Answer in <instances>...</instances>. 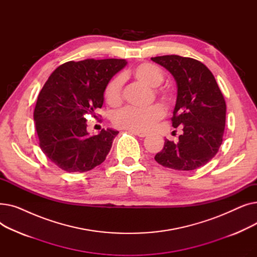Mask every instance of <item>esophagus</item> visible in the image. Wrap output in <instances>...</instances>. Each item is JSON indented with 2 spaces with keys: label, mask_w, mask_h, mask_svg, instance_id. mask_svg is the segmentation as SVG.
<instances>
[{
  "label": "esophagus",
  "mask_w": 257,
  "mask_h": 257,
  "mask_svg": "<svg viewBox=\"0 0 257 257\" xmlns=\"http://www.w3.org/2000/svg\"><path fill=\"white\" fill-rule=\"evenodd\" d=\"M133 134H136V136L140 137V138H146L148 134L146 132H142V131H131Z\"/></svg>",
  "instance_id": "1"
}]
</instances>
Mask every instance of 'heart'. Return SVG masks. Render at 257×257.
<instances>
[{
  "label": "heart",
  "instance_id": "b5f03b06",
  "mask_svg": "<svg viewBox=\"0 0 257 257\" xmlns=\"http://www.w3.org/2000/svg\"><path fill=\"white\" fill-rule=\"evenodd\" d=\"M133 77L150 87H157L164 81V74L158 66L149 62L138 64L132 70ZM121 87L123 78L113 77L107 83L104 90V98L107 104L117 106L121 102ZM165 115L164 108L159 105H152L147 108L127 106L115 111L112 115L113 124L121 129L131 131H149L157 121Z\"/></svg>",
  "mask_w": 257,
  "mask_h": 257
}]
</instances>
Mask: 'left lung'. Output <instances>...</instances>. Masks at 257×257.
Segmentation results:
<instances>
[{
	"instance_id": "1",
	"label": "left lung",
	"mask_w": 257,
	"mask_h": 257,
	"mask_svg": "<svg viewBox=\"0 0 257 257\" xmlns=\"http://www.w3.org/2000/svg\"><path fill=\"white\" fill-rule=\"evenodd\" d=\"M167 69L177 84V100L172 123L182 127L179 142L166 140L155 155L161 166L193 171L206 165L218 153L223 142L226 103L212 73L202 62L178 55L152 57Z\"/></svg>"
}]
</instances>
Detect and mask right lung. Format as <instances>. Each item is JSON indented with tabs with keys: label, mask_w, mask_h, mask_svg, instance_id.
I'll return each mask as SVG.
<instances>
[{
	"label": "right lung",
	"mask_w": 257,
	"mask_h": 257,
	"mask_svg": "<svg viewBox=\"0 0 257 257\" xmlns=\"http://www.w3.org/2000/svg\"><path fill=\"white\" fill-rule=\"evenodd\" d=\"M126 64L125 59L65 62L40 90L33 113L40 149L63 171L87 172L106 159L118 131L91 136L85 116L102 107L107 83Z\"/></svg>",
	"instance_id": "obj_1"
}]
</instances>
